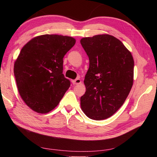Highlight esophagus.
Wrapping results in <instances>:
<instances>
[{"instance_id": "esophagus-1", "label": "esophagus", "mask_w": 157, "mask_h": 157, "mask_svg": "<svg viewBox=\"0 0 157 157\" xmlns=\"http://www.w3.org/2000/svg\"><path fill=\"white\" fill-rule=\"evenodd\" d=\"M72 83H73V84H74V85L80 84V83H81V81L80 78H76V79H75V80L72 81Z\"/></svg>"}]
</instances>
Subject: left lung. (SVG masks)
Listing matches in <instances>:
<instances>
[{"mask_svg": "<svg viewBox=\"0 0 157 157\" xmlns=\"http://www.w3.org/2000/svg\"><path fill=\"white\" fill-rule=\"evenodd\" d=\"M80 42L89 59L81 109L89 119H108L123 105L132 89L134 59L121 40L109 34L83 38Z\"/></svg>", "mask_w": 157, "mask_h": 157, "instance_id": "obj_1", "label": "left lung"}]
</instances>
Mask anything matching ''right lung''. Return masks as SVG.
<instances>
[{"mask_svg": "<svg viewBox=\"0 0 157 157\" xmlns=\"http://www.w3.org/2000/svg\"><path fill=\"white\" fill-rule=\"evenodd\" d=\"M75 44L69 36L46 34L32 38L21 49L14 75L21 97L32 110L48 113L70 87L63 74V59Z\"/></svg>", "mask_w": 157, "mask_h": 157, "instance_id": "obj_1", "label": "right lung"}]
</instances>
